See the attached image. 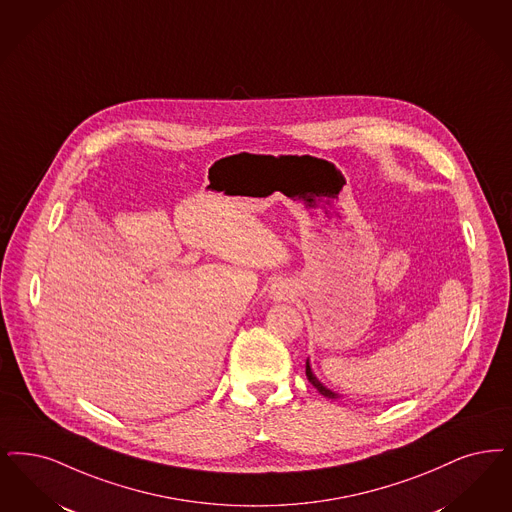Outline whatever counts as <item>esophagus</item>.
I'll return each mask as SVG.
<instances>
[{
	"mask_svg": "<svg viewBox=\"0 0 512 512\" xmlns=\"http://www.w3.org/2000/svg\"><path fill=\"white\" fill-rule=\"evenodd\" d=\"M268 297L274 301V303H287V301H293L295 297V289L287 282V280H276L270 289H268Z\"/></svg>",
	"mask_w": 512,
	"mask_h": 512,
	"instance_id": "obj_1",
	"label": "esophagus"
}]
</instances>
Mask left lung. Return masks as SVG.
I'll list each match as a JSON object with an SVG mask.
<instances>
[{"mask_svg": "<svg viewBox=\"0 0 512 512\" xmlns=\"http://www.w3.org/2000/svg\"><path fill=\"white\" fill-rule=\"evenodd\" d=\"M307 379L314 385V389L318 390L322 396H326L329 400H339L341 398V394L339 392H335V390L328 389L316 375H314V371H312V366H310V360L307 358Z\"/></svg>", "mask_w": 512, "mask_h": 512, "instance_id": "obj_1", "label": "left lung"}]
</instances>
